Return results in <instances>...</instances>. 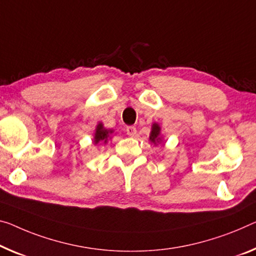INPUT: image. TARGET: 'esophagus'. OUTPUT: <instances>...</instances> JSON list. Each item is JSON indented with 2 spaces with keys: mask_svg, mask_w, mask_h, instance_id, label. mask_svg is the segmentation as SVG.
I'll return each instance as SVG.
<instances>
[{
  "mask_svg": "<svg viewBox=\"0 0 256 256\" xmlns=\"http://www.w3.org/2000/svg\"><path fill=\"white\" fill-rule=\"evenodd\" d=\"M126 132H127L128 136L134 137L136 135V128L134 127V126H128V127L126 128Z\"/></svg>",
  "mask_w": 256,
  "mask_h": 256,
  "instance_id": "1",
  "label": "esophagus"
}]
</instances>
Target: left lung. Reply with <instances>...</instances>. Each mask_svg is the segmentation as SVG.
<instances>
[{
	"instance_id": "8db88e82",
	"label": "left lung",
	"mask_w": 256,
	"mask_h": 256,
	"mask_svg": "<svg viewBox=\"0 0 256 256\" xmlns=\"http://www.w3.org/2000/svg\"><path fill=\"white\" fill-rule=\"evenodd\" d=\"M160 126L158 124H153L152 128H151V134H150V140L151 143L154 145H158L161 142V137H160Z\"/></svg>"
}]
</instances>
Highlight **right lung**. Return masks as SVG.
<instances>
[{"label":"right lung","mask_w":256,"mask_h":256,"mask_svg":"<svg viewBox=\"0 0 256 256\" xmlns=\"http://www.w3.org/2000/svg\"><path fill=\"white\" fill-rule=\"evenodd\" d=\"M111 134H113L112 129H106L104 128V126L102 122L97 124L96 127V132H95V136H94V143L98 144V143H108V140L111 136Z\"/></svg>","instance_id":"1"}]
</instances>
